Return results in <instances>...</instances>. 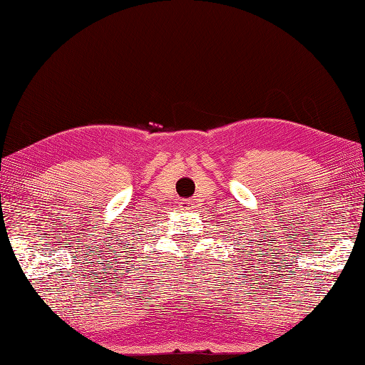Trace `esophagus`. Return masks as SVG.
Here are the masks:
<instances>
[{
  "mask_svg": "<svg viewBox=\"0 0 365 365\" xmlns=\"http://www.w3.org/2000/svg\"><path fill=\"white\" fill-rule=\"evenodd\" d=\"M180 203H181L182 208H192V205H194V202H192V200H182Z\"/></svg>",
  "mask_w": 365,
  "mask_h": 365,
  "instance_id": "obj_1",
  "label": "esophagus"
}]
</instances>
